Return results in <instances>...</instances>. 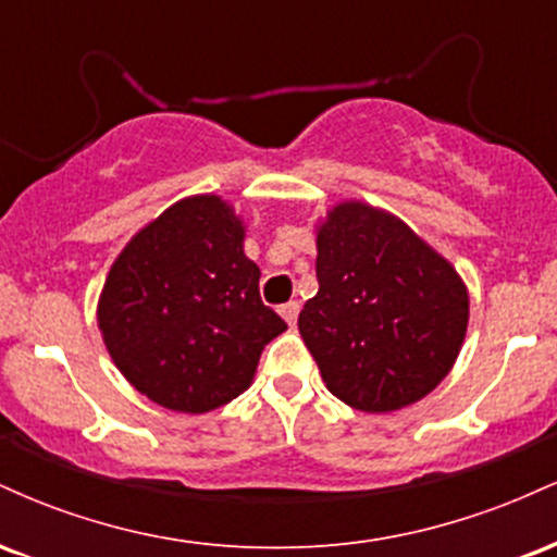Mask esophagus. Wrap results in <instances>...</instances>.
<instances>
[{"mask_svg":"<svg viewBox=\"0 0 557 557\" xmlns=\"http://www.w3.org/2000/svg\"><path fill=\"white\" fill-rule=\"evenodd\" d=\"M298 311H300V304L298 300H290V304H285V306H280V314H283V319L287 324H296V319H298Z\"/></svg>","mask_w":557,"mask_h":557,"instance_id":"obj_1","label":"esophagus"}]
</instances>
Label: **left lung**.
<instances>
[{
	"instance_id": "1",
	"label": "left lung",
	"mask_w": 557,
	"mask_h": 557,
	"mask_svg": "<svg viewBox=\"0 0 557 557\" xmlns=\"http://www.w3.org/2000/svg\"><path fill=\"white\" fill-rule=\"evenodd\" d=\"M317 280L298 330L335 398L387 413L445 380L461 354L469 293L406 222L337 203L317 230Z\"/></svg>"
}]
</instances>
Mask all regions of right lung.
<instances>
[{"mask_svg": "<svg viewBox=\"0 0 557 557\" xmlns=\"http://www.w3.org/2000/svg\"><path fill=\"white\" fill-rule=\"evenodd\" d=\"M240 216L220 196L172 203L133 235L99 296V330L123 376L159 406L207 413L251 385L287 324L259 296Z\"/></svg>", "mask_w": 557, "mask_h": 557, "instance_id": "right-lung-1", "label": "right lung"}]
</instances>
